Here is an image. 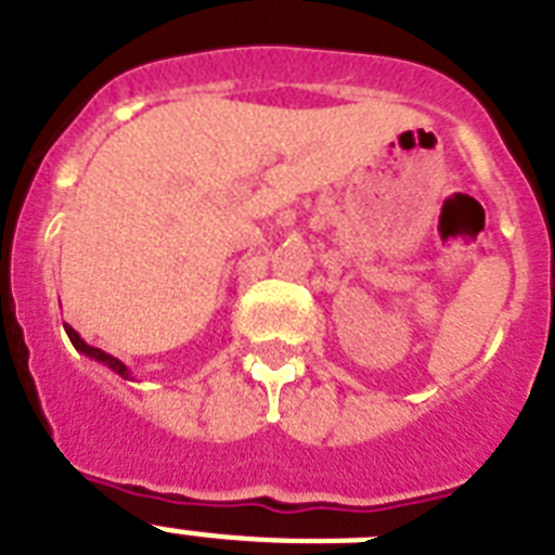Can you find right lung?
<instances>
[{
  "mask_svg": "<svg viewBox=\"0 0 555 555\" xmlns=\"http://www.w3.org/2000/svg\"><path fill=\"white\" fill-rule=\"evenodd\" d=\"M63 327H66V336L72 338V345H75L77 352H82V356H88V358H94V361L105 364L107 370H113L119 377H125V380H132L130 370H127V364H121L119 358H113L111 352H105V350H100V347H91L88 341H82L80 333H77L72 325H63Z\"/></svg>",
  "mask_w": 555,
  "mask_h": 555,
  "instance_id": "1",
  "label": "right lung"
}]
</instances>
